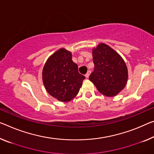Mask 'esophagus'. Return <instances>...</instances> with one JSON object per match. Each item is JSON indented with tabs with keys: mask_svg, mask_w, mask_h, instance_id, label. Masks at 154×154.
I'll return each mask as SVG.
<instances>
[{
	"mask_svg": "<svg viewBox=\"0 0 154 154\" xmlns=\"http://www.w3.org/2000/svg\"><path fill=\"white\" fill-rule=\"evenodd\" d=\"M90 74H91V72H90V71H88V72H87V74H85V77H86L87 79V78H89V75H90Z\"/></svg>",
	"mask_w": 154,
	"mask_h": 154,
	"instance_id": "34e87169",
	"label": "esophagus"
}]
</instances>
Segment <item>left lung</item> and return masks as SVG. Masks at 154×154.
Returning a JSON list of instances; mask_svg holds the SVG:
<instances>
[{
  "label": "left lung",
  "instance_id": "8db88e82",
  "mask_svg": "<svg viewBox=\"0 0 154 154\" xmlns=\"http://www.w3.org/2000/svg\"><path fill=\"white\" fill-rule=\"evenodd\" d=\"M92 56L95 68L89 80L103 95L116 96L125 88L128 79V70L123 58L103 42L92 49Z\"/></svg>",
  "mask_w": 154,
  "mask_h": 154
}]
</instances>
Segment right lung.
<instances>
[{"label":"right lung","instance_id":"add662e5","mask_svg":"<svg viewBox=\"0 0 154 154\" xmlns=\"http://www.w3.org/2000/svg\"><path fill=\"white\" fill-rule=\"evenodd\" d=\"M73 62L72 52L60 48L49 56L42 72L43 85L49 95L61 102L72 100L85 79Z\"/></svg>","mask_w":154,"mask_h":154}]
</instances>
